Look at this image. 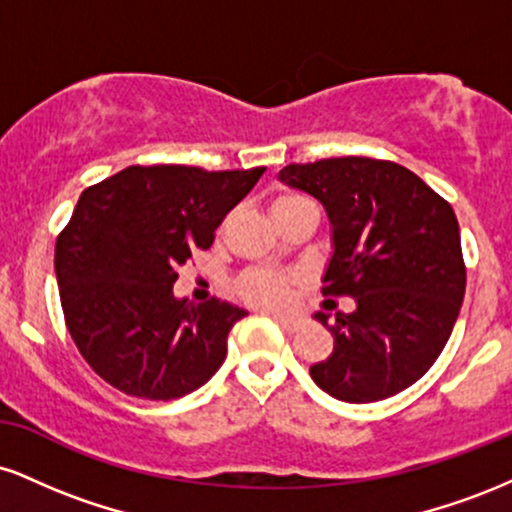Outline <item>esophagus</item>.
<instances>
[{
    "label": "esophagus",
    "mask_w": 512,
    "mask_h": 512,
    "mask_svg": "<svg viewBox=\"0 0 512 512\" xmlns=\"http://www.w3.org/2000/svg\"><path fill=\"white\" fill-rule=\"evenodd\" d=\"M272 320L276 322V325L284 327L286 332H296L298 327L303 325V317H296V315H276V313H272Z\"/></svg>",
    "instance_id": "1"
}]
</instances>
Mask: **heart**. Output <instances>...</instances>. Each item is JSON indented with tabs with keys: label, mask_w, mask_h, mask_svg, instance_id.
Wrapping results in <instances>:
<instances>
[{
	"label": "heart",
	"mask_w": 512,
	"mask_h": 512,
	"mask_svg": "<svg viewBox=\"0 0 512 512\" xmlns=\"http://www.w3.org/2000/svg\"><path fill=\"white\" fill-rule=\"evenodd\" d=\"M301 202H308V199H303L301 195L276 197L272 204V214ZM293 286H296V276L291 274L272 272V269H250V272L238 276L236 293L245 303L255 305V308L281 310L291 303Z\"/></svg>",
	"instance_id": "1"
}]
</instances>
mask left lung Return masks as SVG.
I'll use <instances>...</instances> for the list:
<instances>
[{"mask_svg":"<svg viewBox=\"0 0 512 512\" xmlns=\"http://www.w3.org/2000/svg\"><path fill=\"white\" fill-rule=\"evenodd\" d=\"M327 211L334 252L322 296H351L354 313L315 317L334 349L310 366L327 395L351 404L414 385L448 344L467 269L455 211L419 175L366 156L291 163L279 173Z\"/></svg>","mask_w":512,"mask_h":512,"instance_id":"1","label":"left lung"}]
</instances>
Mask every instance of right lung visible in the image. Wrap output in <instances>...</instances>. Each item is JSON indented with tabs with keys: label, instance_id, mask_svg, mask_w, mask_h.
<instances>
[{
	"label": "right lung",
	"instance_id": "right-lung-1",
	"mask_svg": "<svg viewBox=\"0 0 512 512\" xmlns=\"http://www.w3.org/2000/svg\"><path fill=\"white\" fill-rule=\"evenodd\" d=\"M262 173L129 166L81 192L57 236L55 274L67 330L105 383L168 402L221 368L228 332L248 313L219 298L178 301L173 284Z\"/></svg>",
	"mask_w": 512,
	"mask_h": 512
}]
</instances>
